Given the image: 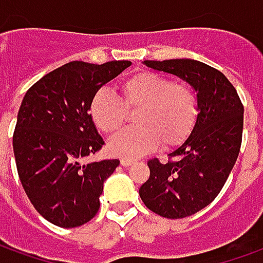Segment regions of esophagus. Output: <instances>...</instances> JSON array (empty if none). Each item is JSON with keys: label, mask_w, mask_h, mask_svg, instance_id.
<instances>
[{"label": "esophagus", "mask_w": 263, "mask_h": 263, "mask_svg": "<svg viewBox=\"0 0 263 263\" xmlns=\"http://www.w3.org/2000/svg\"><path fill=\"white\" fill-rule=\"evenodd\" d=\"M135 160H131V158H121V165L122 167H129L132 164H135Z\"/></svg>", "instance_id": "1"}]
</instances>
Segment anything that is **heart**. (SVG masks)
<instances>
[{"label": "heart", "instance_id": "1", "mask_svg": "<svg viewBox=\"0 0 263 263\" xmlns=\"http://www.w3.org/2000/svg\"><path fill=\"white\" fill-rule=\"evenodd\" d=\"M124 102L108 87L99 89L90 102V117L105 134H114L125 122L126 108H139L138 126L109 139L110 154L137 158L162 144L174 146L189 137L199 114V99L189 86L173 83L153 71H139L122 85Z\"/></svg>", "mask_w": 263, "mask_h": 263}]
</instances>
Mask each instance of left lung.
<instances>
[{
  "instance_id": "obj_1",
  "label": "left lung",
  "mask_w": 263,
  "mask_h": 263,
  "mask_svg": "<svg viewBox=\"0 0 263 263\" xmlns=\"http://www.w3.org/2000/svg\"><path fill=\"white\" fill-rule=\"evenodd\" d=\"M144 64L184 80L199 99L192 134L170 153L171 161H148L149 178L139 187L141 200L151 212L181 219L209 206L226 183L240 151L243 105L228 78L209 64L193 59Z\"/></svg>"
}]
</instances>
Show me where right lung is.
Here are the masks:
<instances>
[{
    "label": "right lung",
    "mask_w": 263,
    "mask_h": 263,
    "mask_svg": "<svg viewBox=\"0 0 263 263\" xmlns=\"http://www.w3.org/2000/svg\"><path fill=\"white\" fill-rule=\"evenodd\" d=\"M129 66L70 62L43 76L21 102L12 137L20 181L34 209L56 226L78 228L99 210L103 183L119 160L82 162L105 144L90 102Z\"/></svg>",
    "instance_id": "obj_1"
}]
</instances>
